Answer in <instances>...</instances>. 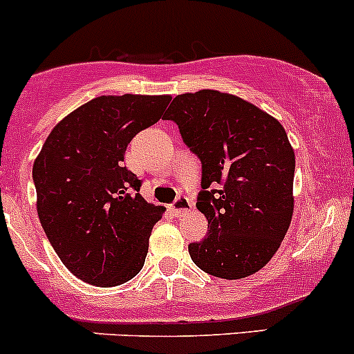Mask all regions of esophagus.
<instances>
[{
  "label": "esophagus",
  "mask_w": 354,
  "mask_h": 354,
  "mask_svg": "<svg viewBox=\"0 0 354 354\" xmlns=\"http://www.w3.org/2000/svg\"><path fill=\"white\" fill-rule=\"evenodd\" d=\"M191 199H189L187 196H178L172 206H170V209H172V213L176 214V216H184V214L191 209Z\"/></svg>",
  "instance_id": "esophagus-1"
}]
</instances>
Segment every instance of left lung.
<instances>
[{"label":"left lung","mask_w":354,"mask_h":354,"mask_svg":"<svg viewBox=\"0 0 354 354\" xmlns=\"http://www.w3.org/2000/svg\"><path fill=\"white\" fill-rule=\"evenodd\" d=\"M201 160L198 209L207 233L189 243L204 272L240 279L264 268L293 216L295 151L278 119L218 90L182 93L163 115Z\"/></svg>","instance_id":"obj_1"}]
</instances>
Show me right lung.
I'll list each match as a JSON object with an SVG mask.
<instances>
[{"label":"right lung","instance_id":"obj_1","mask_svg":"<svg viewBox=\"0 0 354 354\" xmlns=\"http://www.w3.org/2000/svg\"><path fill=\"white\" fill-rule=\"evenodd\" d=\"M169 102L170 95L131 93L93 98L54 126L35 158L44 232L61 262L88 285H122L143 268L165 207L145 201L124 153Z\"/></svg>","mask_w":354,"mask_h":354}]
</instances>
